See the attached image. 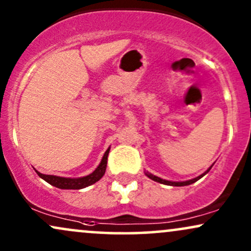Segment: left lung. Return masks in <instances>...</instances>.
I'll return each instance as SVG.
<instances>
[{
	"instance_id": "8db88e82",
	"label": "left lung",
	"mask_w": 251,
	"mask_h": 251,
	"mask_svg": "<svg viewBox=\"0 0 251 251\" xmlns=\"http://www.w3.org/2000/svg\"><path fill=\"white\" fill-rule=\"evenodd\" d=\"M211 167H213V166H211ZM211 167H210V168H208V169L205 170V172L203 173L202 175L197 176V177L193 178V179H189V181H182V182H174V181H168V179H163V178L158 177V176H155V175H152V174H150L149 172H144V174H146V175L148 176V177H149L150 179H152V181H155V182H158V183L166 184V185H173V187H184V185H189V184H193V183H195L196 181H199L200 178H202L203 176L205 175V174H208V173H209V170L211 169Z\"/></svg>"
}]
</instances>
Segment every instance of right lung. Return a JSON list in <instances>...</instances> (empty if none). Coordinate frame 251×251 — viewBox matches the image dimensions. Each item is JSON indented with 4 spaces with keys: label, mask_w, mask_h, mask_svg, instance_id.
<instances>
[{
    "label": "right lung",
    "mask_w": 251,
    "mask_h": 251,
    "mask_svg": "<svg viewBox=\"0 0 251 251\" xmlns=\"http://www.w3.org/2000/svg\"><path fill=\"white\" fill-rule=\"evenodd\" d=\"M109 151H110V147H109L107 151L103 155L101 163L99 164V167H97L93 173L89 174V175L83 176V177H61V176L55 175H44V174H41L40 172H37V170H35V172H36L37 175L42 179H44V181L48 182L49 184L54 185L56 188H60V189H83L85 187H89V185L96 183L97 181H100V179L103 177L105 169H107Z\"/></svg>",
    "instance_id": "1"
}]
</instances>
